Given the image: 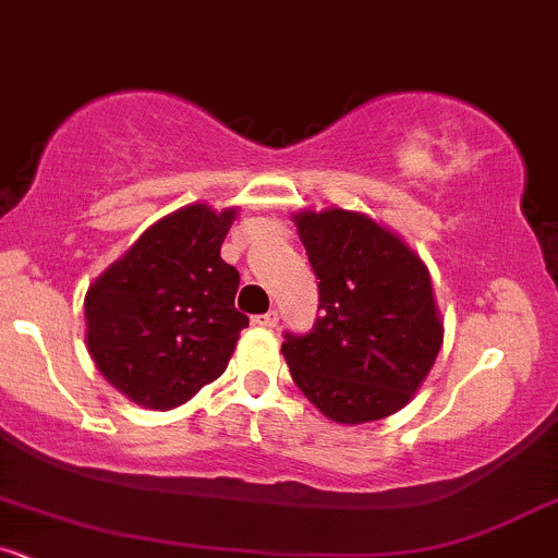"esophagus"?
<instances>
[{
    "label": "esophagus",
    "instance_id": "esophagus-1",
    "mask_svg": "<svg viewBox=\"0 0 558 558\" xmlns=\"http://www.w3.org/2000/svg\"><path fill=\"white\" fill-rule=\"evenodd\" d=\"M253 322H255L257 327H266V329H271V327H277V322H279V314H277V311H266V314H257Z\"/></svg>",
    "mask_w": 558,
    "mask_h": 558
}]
</instances>
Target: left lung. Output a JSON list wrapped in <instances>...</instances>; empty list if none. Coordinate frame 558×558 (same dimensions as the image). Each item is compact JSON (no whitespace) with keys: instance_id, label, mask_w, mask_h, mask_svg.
Returning <instances> with one entry per match:
<instances>
[{"instance_id":"1","label":"left lung","mask_w":558,"mask_h":558,"mask_svg":"<svg viewBox=\"0 0 558 558\" xmlns=\"http://www.w3.org/2000/svg\"><path fill=\"white\" fill-rule=\"evenodd\" d=\"M295 223L319 279L322 314L308 332H284L292 380L335 423L393 415L441 349L428 271L367 215L327 209L301 213Z\"/></svg>"}]
</instances>
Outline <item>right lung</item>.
I'll return each mask as SVG.
<instances>
[{"label": "right lung", "mask_w": 558, "mask_h": 558, "mask_svg": "<svg viewBox=\"0 0 558 558\" xmlns=\"http://www.w3.org/2000/svg\"><path fill=\"white\" fill-rule=\"evenodd\" d=\"M236 209L191 205L143 233L85 298L87 349L117 391L148 410L185 404L223 375L247 314L220 257Z\"/></svg>", "instance_id": "add662e5"}]
</instances>
